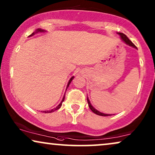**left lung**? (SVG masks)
Wrapping results in <instances>:
<instances>
[{
	"label": "left lung",
	"mask_w": 155,
	"mask_h": 155,
	"mask_svg": "<svg viewBox=\"0 0 155 155\" xmlns=\"http://www.w3.org/2000/svg\"><path fill=\"white\" fill-rule=\"evenodd\" d=\"M118 35H120V38H121L122 40L125 42V43L127 44H128L129 46H133V47H134V48H136V46H135V44H133V42L131 41L129 39L128 37H127V36H126V35H124V33H120V32H118ZM87 103H88L89 107H90V109L91 110H92V112H94V114H97V115H99V116H110V114H106L101 113V112H99V111H97V110L95 109L93 107L92 105H91V104H90V100H89L88 97H87Z\"/></svg>",
	"instance_id": "8db88e82"
}]
</instances>
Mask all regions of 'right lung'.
I'll return each mask as SVG.
<instances>
[{
    "label": "right lung",
    "instance_id": "right-lung-1",
    "mask_svg": "<svg viewBox=\"0 0 155 155\" xmlns=\"http://www.w3.org/2000/svg\"><path fill=\"white\" fill-rule=\"evenodd\" d=\"M37 31H44V30H42V29H37ZM35 35V33H32V34H31V35H29V37H31V36H32V35ZM73 78H74V77H72V78H71V79H70L69 82H68V85H67V88L68 87V86H69L70 83H71V81H72V80H73ZM66 90H67V89H66ZM64 99H65V96L63 97L62 101H61V102L60 104H59V105L58 106V107L55 108V109H51V111H44V112H45V113H51V112H54V111H56V110H58V109H60L61 106H62V103H63V101H64Z\"/></svg>",
    "mask_w": 155,
    "mask_h": 155
}]
</instances>
